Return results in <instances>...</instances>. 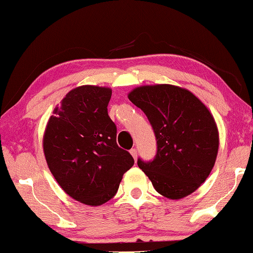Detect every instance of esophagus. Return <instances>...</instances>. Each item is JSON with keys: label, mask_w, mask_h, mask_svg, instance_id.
<instances>
[{"label": "esophagus", "mask_w": 253, "mask_h": 253, "mask_svg": "<svg viewBox=\"0 0 253 253\" xmlns=\"http://www.w3.org/2000/svg\"><path fill=\"white\" fill-rule=\"evenodd\" d=\"M130 154L132 155V157H133L134 159H137V156H138V151H137V149L132 148V149L130 150Z\"/></svg>", "instance_id": "34e87169"}]
</instances>
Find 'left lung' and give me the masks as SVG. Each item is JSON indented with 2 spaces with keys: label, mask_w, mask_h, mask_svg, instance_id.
Here are the masks:
<instances>
[{
  "label": "left lung",
  "mask_w": 253,
  "mask_h": 253,
  "mask_svg": "<svg viewBox=\"0 0 253 253\" xmlns=\"http://www.w3.org/2000/svg\"><path fill=\"white\" fill-rule=\"evenodd\" d=\"M127 97L147 115L156 135L154 161L138 159L155 190L172 200L196 191L218 153L219 133L211 111L188 89L173 84L140 86Z\"/></svg>",
  "instance_id": "8db88e82"
}]
</instances>
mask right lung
I'll list each match as a JSON object with an SVG mask.
<instances>
[{"mask_svg": "<svg viewBox=\"0 0 253 253\" xmlns=\"http://www.w3.org/2000/svg\"><path fill=\"white\" fill-rule=\"evenodd\" d=\"M112 89L92 84L70 90L46 124L42 148L63 191L88 206H100L118 191L134 159L116 143L107 113Z\"/></svg>", "mask_w": 253, "mask_h": 253, "instance_id": "1", "label": "right lung"}]
</instances>
